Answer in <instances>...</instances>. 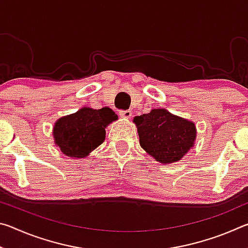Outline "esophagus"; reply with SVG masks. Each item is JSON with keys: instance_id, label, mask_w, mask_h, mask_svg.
I'll use <instances>...</instances> for the list:
<instances>
[{"instance_id": "obj_1", "label": "esophagus", "mask_w": 248, "mask_h": 248, "mask_svg": "<svg viewBox=\"0 0 248 248\" xmlns=\"http://www.w3.org/2000/svg\"><path fill=\"white\" fill-rule=\"evenodd\" d=\"M119 115H120L121 118L129 119L130 117L132 116V111H131V110H120V111H119Z\"/></svg>"}]
</instances>
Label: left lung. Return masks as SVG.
<instances>
[{"mask_svg":"<svg viewBox=\"0 0 248 248\" xmlns=\"http://www.w3.org/2000/svg\"><path fill=\"white\" fill-rule=\"evenodd\" d=\"M141 148L162 164L178 162L195 146L197 129L192 121L164 108L133 118Z\"/></svg>","mask_w":248,"mask_h":248,"instance_id":"1","label":"left lung"}]
</instances>
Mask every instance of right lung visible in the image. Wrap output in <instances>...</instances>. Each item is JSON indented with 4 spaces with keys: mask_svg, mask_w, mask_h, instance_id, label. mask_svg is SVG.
I'll use <instances>...</instances> for the list:
<instances>
[{
    "mask_svg": "<svg viewBox=\"0 0 248 248\" xmlns=\"http://www.w3.org/2000/svg\"><path fill=\"white\" fill-rule=\"evenodd\" d=\"M116 120L118 116L109 107H82L74 114L61 117L54 123V144L66 156L86 157L105 141V129Z\"/></svg>",
    "mask_w": 248,
    "mask_h": 248,
    "instance_id": "add662e5",
    "label": "right lung"
}]
</instances>
